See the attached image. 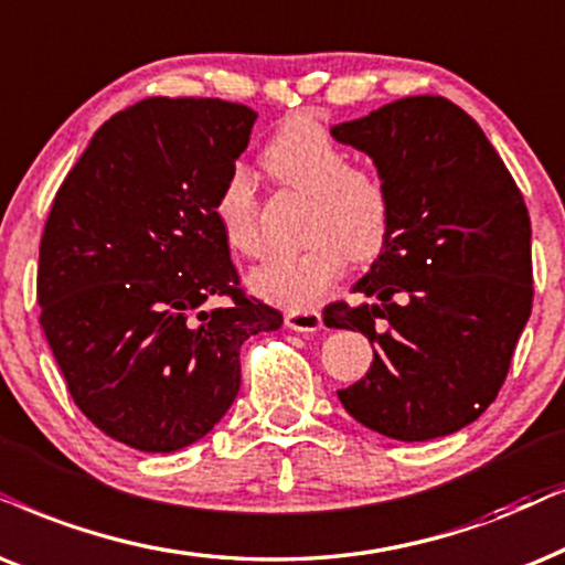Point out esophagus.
Segmentation results:
<instances>
[{"mask_svg": "<svg viewBox=\"0 0 565 565\" xmlns=\"http://www.w3.org/2000/svg\"><path fill=\"white\" fill-rule=\"evenodd\" d=\"M321 313L319 311H288L285 313V327L296 329V332H317L321 329Z\"/></svg>", "mask_w": 565, "mask_h": 565, "instance_id": "esophagus-1", "label": "esophagus"}]
</instances>
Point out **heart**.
<instances>
[{"mask_svg":"<svg viewBox=\"0 0 565 565\" xmlns=\"http://www.w3.org/2000/svg\"><path fill=\"white\" fill-rule=\"evenodd\" d=\"M262 166L277 184L309 194L303 238L298 254L273 256L256 267L248 285L256 296L290 311H311L350 262H371L386 246L392 231V189L376 168L350 166L345 148L311 114H296L280 124ZM215 220L228 248L259 256V200L252 179L236 168L215 196Z\"/></svg>","mask_w":565,"mask_h":565,"instance_id":"b5f03b06","label":"heart"}]
</instances>
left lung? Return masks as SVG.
Here are the masks:
<instances>
[{"mask_svg":"<svg viewBox=\"0 0 565 565\" xmlns=\"http://www.w3.org/2000/svg\"><path fill=\"white\" fill-rule=\"evenodd\" d=\"M392 189L386 246L324 324L373 345L365 376L337 392L365 428L430 441L470 426L507 381L532 311L524 196L478 121L441 95H413L332 127Z\"/></svg>","mask_w":565,"mask_h":565,"instance_id":"obj_1","label":"left lung"}]
</instances>
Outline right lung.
<instances>
[{
    "label": "right lung",
    "mask_w": 565,
    "mask_h": 565,
    "mask_svg": "<svg viewBox=\"0 0 565 565\" xmlns=\"http://www.w3.org/2000/svg\"><path fill=\"white\" fill-rule=\"evenodd\" d=\"M254 121L220 98L139 100L95 131L51 204L43 334L75 405L131 449L207 436L238 394L241 345L282 327L246 298L215 220Z\"/></svg>",
    "instance_id": "add662e5"
}]
</instances>
